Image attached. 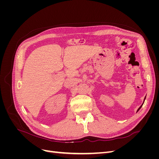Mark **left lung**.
I'll return each mask as SVG.
<instances>
[{
  "label": "left lung",
  "instance_id": "left-lung-1",
  "mask_svg": "<svg viewBox=\"0 0 159 159\" xmlns=\"http://www.w3.org/2000/svg\"><path fill=\"white\" fill-rule=\"evenodd\" d=\"M145 99H146V97L145 98V99H144V101H143V104L141 105V106L140 107H139V108L137 109V112H138L139 111V109H140L141 108V107L143 106V103H144V102H145Z\"/></svg>",
  "mask_w": 159,
  "mask_h": 159
}]
</instances>
